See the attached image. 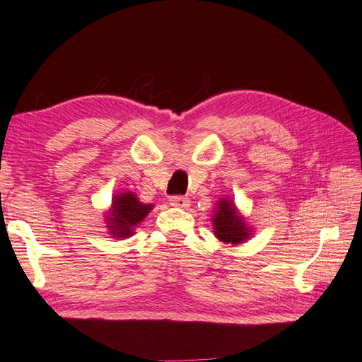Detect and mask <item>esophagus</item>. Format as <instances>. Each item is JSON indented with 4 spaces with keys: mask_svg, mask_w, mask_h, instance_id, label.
I'll use <instances>...</instances> for the list:
<instances>
[{
    "mask_svg": "<svg viewBox=\"0 0 362 362\" xmlns=\"http://www.w3.org/2000/svg\"><path fill=\"white\" fill-rule=\"evenodd\" d=\"M169 204L173 206V207H180V209H187L190 206V199L186 198V197H170L169 198Z\"/></svg>",
    "mask_w": 362,
    "mask_h": 362,
    "instance_id": "34e87169",
    "label": "esophagus"
}]
</instances>
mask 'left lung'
<instances>
[{
    "mask_svg": "<svg viewBox=\"0 0 362 362\" xmlns=\"http://www.w3.org/2000/svg\"><path fill=\"white\" fill-rule=\"evenodd\" d=\"M214 235L224 244H243L253 236V227L247 224L244 215L236 207L235 201L228 197L219 198L211 216Z\"/></svg>",
    "mask_w": 362,
    "mask_h": 362,
    "instance_id": "left-lung-1",
    "label": "left lung"
}]
</instances>
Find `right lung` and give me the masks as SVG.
Wrapping results in <instances>:
<instances>
[{
    "mask_svg": "<svg viewBox=\"0 0 362 362\" xmlns=\"http://www.w3.org/2000/svg\"><path fill=\"white\" fill-rule=\"evenodd\" d=\"M153 204H144L134 192H119L113 197L110 209L105 211V228L117 240H126L135 233V228L144 221Z\"/></svg>",
    "mask_w": 362,
    "mask_h": 362,
    "instance_id": "obj_1",
    "label": "right lung"
}]
</instances>
